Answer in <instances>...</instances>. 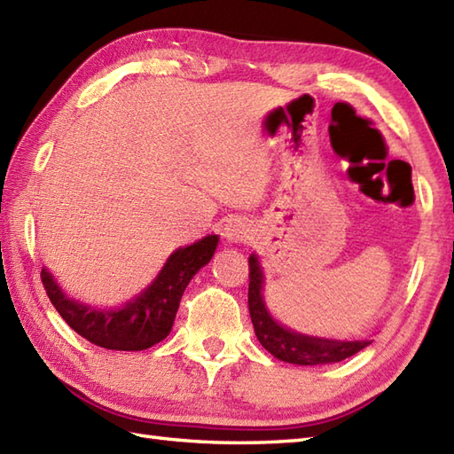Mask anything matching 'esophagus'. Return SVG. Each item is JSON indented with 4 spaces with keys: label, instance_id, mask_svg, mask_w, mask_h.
Listing matches in <instances>:
<instances>
[{
    "label": "esophagus",
    "instance_id": "esophagus-1",
    "mask_svg": "<svg viewBox=\"0 0 454 454\" xmlns=\"http://www.w3.org/2000/svg\"><path fill=\"white\" fill-rule=\"evenodd\" d=\"M224 236L230 241H236V244H239V241H247L251 236L249 224L244 223V220H231V223L226 224L224 228Z\"/></svg>",
    "mask_w": 454,
    "mask_h": 454
}]
</instances>
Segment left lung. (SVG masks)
I'll return each mask as SVG.
<instances>
[{
	"mask_svg": "<svg viewBox=\"0 0 454 454\" xmlns=\"http://www.w3.org/2000/svg\"><path fill=\"white\" fill-rule=\"evenodd\" d=\"M262 270L255 255L249 257V315L253 329L265 350L282 362L296 365H317L342 362L370 346L372 340H329L294 333L278 325L262 300Z\"/></svg>",
	"mask_w": 454,
	"mask_h": 454,
	"instance_id": "1",
	"label": "left lung"
}]
</instances>
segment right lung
Listing matches in <instances>:
<instances>
[{"label": "right lung", "mask_w": 454, "mask_h": 454, "mask_svg": "<svg viewBox=\"0 0 454 454\" xmlns=\"http://www.w3.org/2000/svg\"><path fill=\"white\" fill-rule=\"evenodd\" d=\"M216 246L218 236H207L174 251L151 286L118 309L104 311L69 300L46 269L40 277L61 319L82 339L108 350H146L170 334L184 290L215 255Z\"/></svg>", "instance_id": "1"}]
</instances>
